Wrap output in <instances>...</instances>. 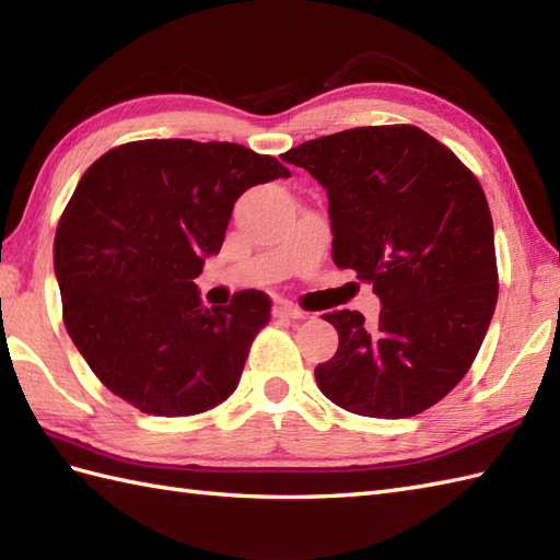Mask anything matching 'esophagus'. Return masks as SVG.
<instances>
[{"mask_svg":"<svg viewBox=\"0 0 560 560\" xmlns=\"http://www.w3.org/2000/svg\"><path fill=\"white\" fill-rule=\"evenodd\" d=\"M273 315L283 317V319H305L307 317L305 311H301V307H295L291 303H279L277 307H273Z\"/></svg>","mask_w":560,"mask_h":560,"instance_id":"34e87169","label":"esophagus"}]
</instances>
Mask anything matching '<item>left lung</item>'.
Returning a JSON list of instances; mask_svg holds the SVG:
<instances>
[{"mask_svg": "<svg viewBox=\"0 0 560 560\" xmlns=\"http://www.w3.org/2000/svg\"><path fill=\"white\" fill-rule=\"evenodd\" d=\"M327 189L339 269L383 311L325 315L339 349L315 368L337 407L373 419L431 409L467 375L498 301L489 201L467 165L413 125L353 127L283 153Z\"/></svg>", "mask_w": 560, "mask_h": 560, "instance_id": "obj_1", "label": "left lung"}]
</instances>
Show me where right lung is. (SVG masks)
<instances>
[{
    "mask_svg": "<svg viewBox=\"0 0 560 560\" xmlns=\"http://www.w3.org/2000/svg\"><path fill=\"white\" fill-rule=\"evenodd\" d=\"M289 175L273 156L192 139L129 141L83 173L57 223L55 273L69 337L113 395L153 416L233 395L271 301L249 289L205 307L192 279L235 199Z\"/></svg>",
    "mask_w": 560,
    "mask_h": 560,
    "instance_id": "add662e5",
    "label": "right lung"
}]
</instances>
